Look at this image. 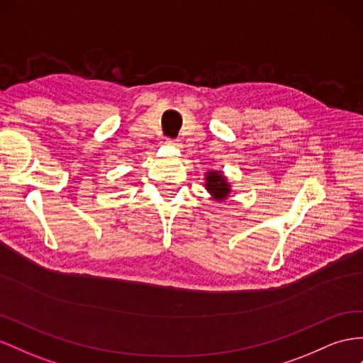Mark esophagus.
<instances>
[{
  "label": "esophagus",
  "mask_w": 363,
  "mask_h": 363,
  "mask_svg": "<svg viewBox=\"0 0 363 363\" xmlns=\"http://www.w3.org/2000/svg\"><path fill=\"white\" fill-rule=\"evenodd\" d=\"M166 143L171 145V146H175V148H180V146H182V143L179 140H175V139H166Z\"/></svg>",
  "instance_id": "esophagus-1"
}]
</instances>
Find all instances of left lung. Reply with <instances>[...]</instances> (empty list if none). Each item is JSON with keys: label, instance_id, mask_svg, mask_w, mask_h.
Listing matches in <instances>:
<instances>
[{"label": "left lung", "instance_id": "obj_1", "mask_svg": "<svg viewBox=\"0 0 363 363\" xmlns=\"http://www.w3.org/2000/svg\"><path fill=\"white\" fill-rule=\"evenodd\" d=\"M206 189L212 195L213 200L224 201L230 194V184L221 171H209L206 172Z\"/></svg>", "mask_w": 363, "mask_h": 363}]
</instances>
